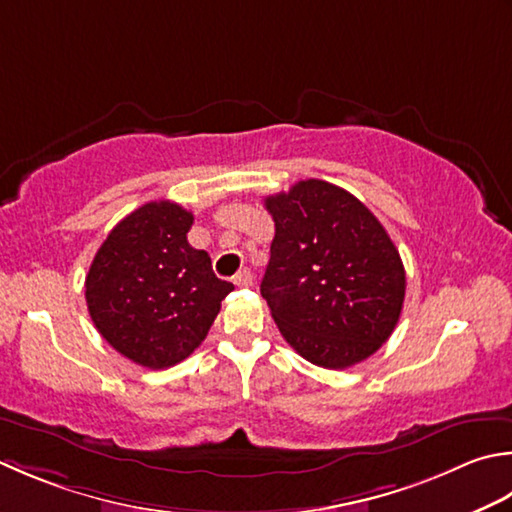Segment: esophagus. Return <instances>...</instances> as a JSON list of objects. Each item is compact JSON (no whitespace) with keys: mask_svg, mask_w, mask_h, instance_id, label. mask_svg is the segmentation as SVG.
<instances>
[{"mask_svg":"<svg viewBox=\"0 0 512 512\" xmlns=\"http://www.w3.org/2000/svg\"><path fill=\"white\" fill-rule=\"evenodd\" d=\"M235 286H239V288H248V286H253V273H250L248 268L239 270V273L235 275Z\"/></svg>","mask_w":512,"mask_h":512,"instance_id":"esophagus-1","label":"esophagus"}]
</instances>
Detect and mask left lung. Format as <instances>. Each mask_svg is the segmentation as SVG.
<instances>
[{"instance_id":"obj_1","label":"left lung","mask_w":512,"mask_h":512,"mask_svg":"<svg viewBox=\"0 0 512 512\" xmlns=\"http://www.w3.org/2000/svg\"><path fill=\"white\" fill-rule=\"evenodd\" d=\"M275 222L262 297L310 364L344 370L377 353L402 315L406 270L355 195L304 179L264 199Z\"/></svg>"}]
</instances>
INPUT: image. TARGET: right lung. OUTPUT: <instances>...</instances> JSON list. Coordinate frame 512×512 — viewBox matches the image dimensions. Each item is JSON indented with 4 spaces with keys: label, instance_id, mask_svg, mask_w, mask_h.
<instances>
[{
    "label": "right lung",
    "instance_id": "add662e5",
    "mask_svg": "<svg viewBox=\"0 0 512 512\" xmlns=\"http://www.w3.org/2000/svg\"><path fill=\"white\" fill-rule=\"evenodd\" d=\"M193 213L148 202L126 215L86 275L90 319L117 353L144 368H168L204 342L235 286L213 273L206 250L188 244Z\"/></svg>",
    "mask_w": 512,
    "mask_h": 512
}]
</instances>
